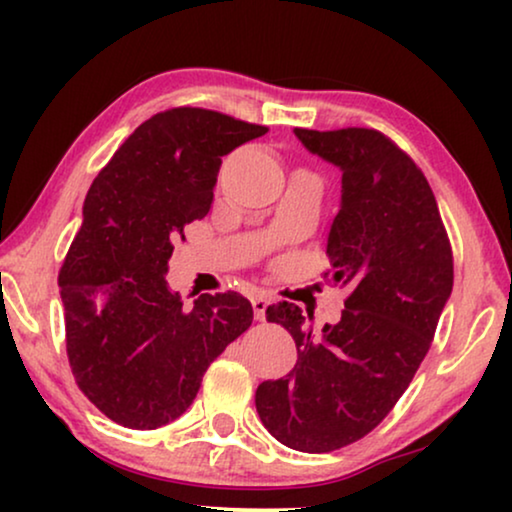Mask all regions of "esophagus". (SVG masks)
I'll return each mask as SVG.
<instances>
[{"label": "esophagus", "instance_id": "1", "mask_svg": "<svg viewBox=\"0 0 512 512\" xmlns=\"http://www.w3.org/2000/svg\"><path fill=\"white\" fill-rule=\"evenodd\" d=\"M254 307H256V310H263L265 303H254Z\"/></svg>", "mask_w": 512, "mask_h": 512}]
</instances>
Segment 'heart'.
<instances>
[{"instance_id": "obj_1", "label": "heart", "mask_w": 512, "mask_h": 512, "mask_svg": "<svg viewBox=\"0 0 512 512\" xmlns=\"http://www.w3.org/2000/svg\"><path fill=\"white\" fill-rule=\"evenodd\" d=\"M293 205H296V191L289 188V191H286V195H284V200H282V209H293Z\"/></svg>"}]
</instances>
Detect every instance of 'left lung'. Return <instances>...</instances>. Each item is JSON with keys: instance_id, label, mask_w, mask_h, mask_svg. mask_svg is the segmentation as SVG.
Wrapping results in <instances>:
<instances>
[{"instance_id": "obj_1", "label": "left lung", "mask_w": 512, "mask_h": 512, "mask_svg": "<svg viewBox=\"0 0 512 512\" xmlns=\"http://www.w3.org/2000/svg\"><path fill=\"white\" fill-rule=\"evenodd\" d=\"M265 128L200 107L144 121L102 167L60 268L67 356L111 422L151 431L191 408L209 363L251 326L235 291L167 284L174 242L205 219L221 158Z\"/></svg>"}]
</instances>
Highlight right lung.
<instances>
[{
	"instance_id": "right-lung-1",
	"label": "right lung",
	"mask_w": 512,
	"mask_h": 512,
	"mask_svg": "<svg viewBox=\"0 0 512 512\" xmlns=\"http://www.w3.org/2000/svg\"><path fill=\"white\" fill-rule=\"evenodd\" d=\"M307 149L338 165L342 202L326 254L345 310L310 324L300 310L286 328L298 361L256 389V410L279 443L331 452L389 415L429 352L452 293V249L429 181L382 132H314Z\"/></svg>"
}]
</instances>
